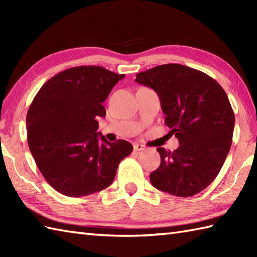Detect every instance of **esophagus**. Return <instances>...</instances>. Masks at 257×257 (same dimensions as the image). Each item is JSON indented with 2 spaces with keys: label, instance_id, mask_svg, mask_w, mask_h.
<instances>
[{
  "label": "esophagus",
  "instance_id": "obj_1",
  "mask_svg": "<svg viewBox=\"0 0 257 257\" xmlns=\"http://www.w3.org/2000/svg\"><path fill=\"white\" fill-rule=\"evenodd\" d=\"M134 149H135L136 151H143V150L146 149V147L143 146V145H139V144H135V145H134Z\"/></svg>",
  "mask_w": 257,
  "mask_h": 257
}]
</instances>
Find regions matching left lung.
<instances>
[{
  "instance_id": "1",
  "label": "left lung",
  "mask_w": 257,
  "mask_h": 257,
  "mask_svg": "<svg viewBox=\"0 0 257 257\" xmlns=\"http://www.w3.org/2000/svg\"><path fill=\"white\" fill-rule=\"evenodd\" d=\"M138 84L160 98L174 151L158 148L161 163L150 173L151 184L187 198L201 192L219 174L232 145L233 109L224 89L209 75L180 64H166L136 75Z\"/></svg>"
}]
</instances>
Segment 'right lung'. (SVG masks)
<instances>
[{
    "instance_id": "obj_1",
    "label": "right lung",
    "mask_w": 257,
    "mask_h": 257,
    "mask_svg": "<svg viewBox=\"0 0 257 257\" xmlns=\"http://www.w3.org/2000/svg\"><path fill=\"white\" fill-rule=\"evenodd\" d=\"M124 75L100 66L73 67L42 86L26 116L27 143L43 177L57 192L85 196L109 187L134 147L97 133L102 102Z\"/></svg>"
}]
</instances>
